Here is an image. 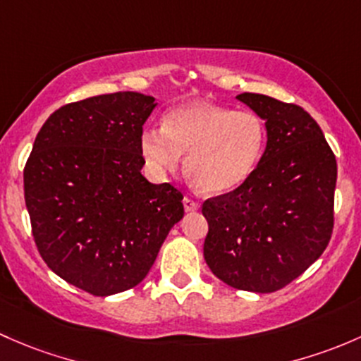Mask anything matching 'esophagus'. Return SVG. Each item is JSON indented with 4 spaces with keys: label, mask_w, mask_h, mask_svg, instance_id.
<instances>
[{
    "label": "esophagus",
    "mask_w": 361,
    "mask_h": 361,
    "mask_svg": "<svg viewBox=\"0 0 361 361\" xmlns=\"http://www.w3.org/2000/svg\"><path fill=\"white\" fill-rule=\"evenodd\" d=\"M184 208H185V212H196L200 208V203L196 202V200H192V198H188V196H185L184 198Z\"/></svg>",
    "instance_id": "34e87169"
}]
</instances>
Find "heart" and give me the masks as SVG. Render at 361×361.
<instances>
[{
	"label": "heart",
	"instance_id": "1",
	"mask_svg": "<svg viewBox=\"0 0 361 361\" xmlns=\"http://www.w3.org/2000/svg\"><path fill=\"white\" fill-rule=\"evenodd\" d=\"M267 140L266 121L254 111L185 102L163 116L161 130L140 137V151L158 172L179 169L205 195L221 196L243 185L257 169Z\"/></svg>",
	"mask_w": 361,
	"mask_h": 361
}]
</instances>
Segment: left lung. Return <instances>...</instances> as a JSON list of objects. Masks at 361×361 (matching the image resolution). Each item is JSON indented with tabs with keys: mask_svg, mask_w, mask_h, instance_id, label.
<instances>
[{
	"mask_svg": "<svg viewBox=\"0 0 361 361\" xmlns=\"http://www.w3.org/2000/svg\"><path fill=\"white\" fill-rule=\"evenodd\" d=\"M236 99L266 121V149L243 185L203 203V255L229 287L267 293L300 276L329 245L337 163L302 107L261 94Z\"/></svg>",
	"mask_w": 361,
	"mask_h": 361,
	"instance_id": "1",
	"label": "left lung"
}]
</instances>
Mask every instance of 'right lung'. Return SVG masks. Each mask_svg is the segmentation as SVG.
Wrapping results in <instances>:
<instances>
[{
	"instance_id": "obj_1",
	"label": "right lung",
	"mask_w": 361,
	"mask_h": 361,
	"mask_svg": "<svg viewBox=\"0 0 361 361\" xmlns=\"http://www.w3.org/2000/svg\"><path fill=\"white\" fill-rule=\"evenodd\" d=\"M156 106L137 92L62 106L25 163V207L39 254L57 276L92 295L139 285L184 217L182 192L140 173L142 126Z\"/></svg>"
}]
</instances>
